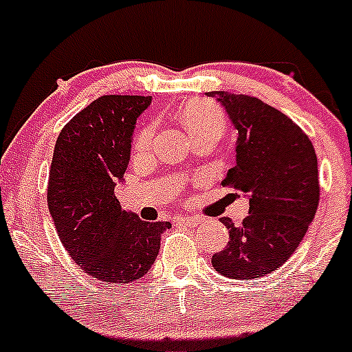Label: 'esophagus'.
I'll return each instance as SVG.
<instances>
[{
    "label": "esophagus",
    "mask_w": 352,
    "mask_h": 352,
    "mask_svg": "<svg viewBox=\"0 0 352 352\" xmlns=\"http://www.w3.org/2000/svg\"><path fill=\"white\" fill-rule=\"evenodd\" d=\"M177 223H183V225L186 226H196V225H201L203 220L196 217H179L177 218Z\"/></svg>",
    "instance_id": "obj_1"
}]
</instances>
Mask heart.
Returning <instances> with one entry per match:
<instances>
[{
  "mask_svg": "<svg viewBox=\"0 0 352 352\" xmlns=\"http://www.w3.org/2000/svg\"><path fill=\"white\" fill-rule=\"evenodd\" d=\"M181 122L186 127L191 138H198L203 134L221 135L225 132L226 119L217 105L206 100L188 102L179 112ZM154 139V126H144L138 131L134 138V153L142 154L149 151Z\"/></svg>",
  "mask_w": 352,
  "mask_h": 352,
  "instance_id": "heart-1",
  "label": "heart"
}]
</instances>
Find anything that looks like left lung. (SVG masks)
<instances>
[{"mask_svg":"<svg viewBox=\"0 0 352 352\" xmlns=\"http://www.w3.org/2000/svg\"><path fill=\"white\" fill-rule=\"evenodd\" d=\"M238 131L235 166L223 186L247 192L248 217L220 218L230 241L214 253L218 274L236 280L263 277L297 250L319 206L317 156L311 139L280 111L243 94L206 92Z\"/></svg>","mask_w":352,"mask_h":352,"instance_id":"obj_1","label":"left lung"}]
</instances>
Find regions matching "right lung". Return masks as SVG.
Returning a JSON list of instances; mask_svg holds the SVG:
<instances>
[{
  "instance_id": "right-lung-1",
  "label": "right lung",
  "mask_w": 352,
  "mask_h": 352,
  "mask_svg": "<svg viewBox=\"0 0 352 352\" xmlns=\"http://www.w3.org/2000/svg\"><path fill=\"white\" fill-rule=\"evenodd\" d=\"M151 97L102 96L56 139L47 203L63 247L82 270L107 285L138 282L160 253L169 221H142L120 208L116 184L131 157L132 132Z\"/></svg>"
}]
</instances>
